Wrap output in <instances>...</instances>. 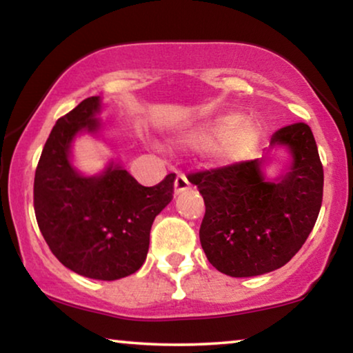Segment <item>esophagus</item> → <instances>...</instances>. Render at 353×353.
<instances>
[{"label": "esophagus", "instance_id": "34e87169", "mask_svg": "<svg viewBox=\"0 0 353 353\" xmlns=\"http://www.w3.org/2000/svg\"><path fill=\"white\" fill-rule=\"evenodd\" d=\"M188 190H190V181H188V178L185 175H178L175 180V185H173V191H175V194H181V192H185Z\"/></svg>", "mask_w": 353, "mask_h": 353}]
</instances>
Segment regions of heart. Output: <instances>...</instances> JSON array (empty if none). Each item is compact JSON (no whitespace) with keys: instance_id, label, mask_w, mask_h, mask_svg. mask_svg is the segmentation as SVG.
I'll return each instance as SVG.
<instances>
[{"instance_id":"1","label":"heart","mask_w":353,"mask_h":353,"mask_svg":"<svg viewBox=\"0 0 353 353\" xmlns=\"http://www.w3.org/2000/svg\"><path fill=\"white\" fill-rule=\"evenodd\" d=\"M262 128L254 119L225 112L199 120L170 139L178 149H204L207 165L228 168L249 161L260 146Z\"/></svg>"}]
</instances>
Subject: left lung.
Returning <instances> with one entry per match:
<instances>
[{
	"instance_id": "left-lung-1",
	"label": "left lung",
	"mask_w": 353,
	"mask_h": 353,
	"mask_svg": "<svg viewBox=\"0 0 353 353\" xmlns=\"http://www.w3.org/2000/svg\"><path fill=\"white\" fill-rule=\"evenodd\" d=\"M286 148L288 170L266 175L268 152ZM204 197L199 238L207 260L233 278L281 268L312 233L323 201V165L307 123L278 130L255 161L188 176Z\"/></svg>"
}]
</instances>
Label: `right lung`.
<instances>
[{
  "label": "right lung",
  "mask_w": 353,
  "mask_h": 353,
  "mask_svg": "<svg viewBox=\"0 0 353 353\" xmlns=\"http://www.w3.org/2000/svg\"><path fill=\"white\" fill-rule=\"evenodd\" d=\"M104 108L91 96L57 120L35 172L38 226L56 259L85 278L115 281L138 272L149 250L154 219L170 204L175 175L143 186L117 161L86 175L74 165L75 139L99 138Z\"/></svg>",
  "instance_id": "1"
}]
</instances>
